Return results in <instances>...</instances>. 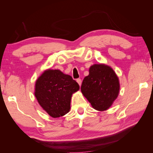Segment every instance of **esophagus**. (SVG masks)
Segmentation results:
<instances>
[{
    "label": "esophagus",
    "instance_id": "1",
    "mask_svg": "<svg viewBox=\"0 0 153 153\" xmlns=\"http://www.w3.org/2000/svg\"><path fill=\"white\" fill-rule=\"evenodd\" d=\"M77 82L78 83V84L79 85V86H81V84H82V79H77Z\"/></svg>",
    "mask_w": 153,
    "mask_h": 153
}]
</instances>
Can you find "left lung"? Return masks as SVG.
I'll return each instance as SVG.
<instances>
[{
	"label": "left lung",
	"mask_w": 153,
	"mask_h": 153,
	"mask_svg": "<svg viewBox=\"0 0 153 153\" xmlns=\"http://www.w3.org/2000/svg\"><path fill=\"white\" fill-rule=\"evenodd\" d=\"M120 85L115 72L105 64L90 67L89 75L83 80L81 91L94 109L107 110L117 98Z\"/></svg>",
	"instance_id": "8db88e82"
}]
</instances>
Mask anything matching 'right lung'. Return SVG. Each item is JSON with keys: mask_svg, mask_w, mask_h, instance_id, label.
<instances>
[{"mask_svg": "<svg viewBox=\"0 0 153 153\" xmlns=\"http://www.w3.org/2000/svg\"><path fill=\"white\" fill-rule=\"evenodd\" d=\"M79 89V84L69 75L49 69L36 80L34 94L43 109L56 118L69 112L72 94Z\"/></svg>", "mask_w": 153, "mask_h": 153, "instance_id": "right-lung-1", "label": "right lung"}]
</instances>
